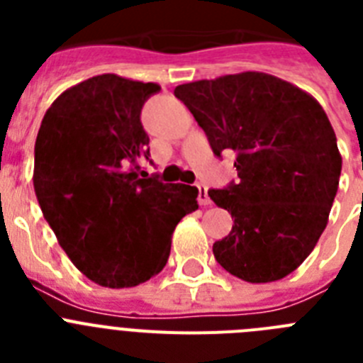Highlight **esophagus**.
I'll return each mask as SVG.
<instances>
[{
	"instance_id": "obj_1",
	"label": "esophagus",
	"mask_w": 363,
	"mask_h": 363,
	"mask_svg": "<svg viewBox=\"0 0 363 363\" xmlns=\"http://www.w3.org/2000/svg\"><path fill=\"white\" fill-rule=\"evenodd\" d=\"M198 201L200 205H211V198H209V192H207V187L205 185H198Z\"/></svg>"
}]
</instances>
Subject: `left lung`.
Listing matches in <instances>:
<instances>
[{
	"instance_id": "obj_1",
	"label": "left lung",
	"mask_w": 363,
	"mask_h": 363,
	"mask_svg": "<svg viewBox=\"0 0 363 363\" xmlns=\"http://www.w3.org/2000/svg\"><path fill=\"white\" fill-rule=\"evenodd\" d=\"M174 96L205 130L213 152H236L238 184L211 189L234 218L213 245L218 264L251 284L285 278L311 255L338 191L342 156L322 105L265 72L178 85Z\"/></svg>"
}]
</instances>
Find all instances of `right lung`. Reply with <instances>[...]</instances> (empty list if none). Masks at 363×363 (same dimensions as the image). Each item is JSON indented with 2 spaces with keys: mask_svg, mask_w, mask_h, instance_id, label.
Returning a JSON list of instances; mask_svg holds the SVG:
<instances>
[{
  "mask_svg": "<svg viewBox=\"0 0 363 363\" xmlns=\"http://www.w3.org/2000/svg\"><path fill=\"white\" fill-rule=\"evenodd\" d=\"M158 83L101 74L67 89L45 112L34 147L41 213L78 271L111 289L156 277L198 189L162 184L149 160L142 107Z\"/></svg>",
  "mask_w": 363,
  "mask_h": 363,
  "instance_id": "obj_1",
  "label": "right lung"
}]
</instances>
